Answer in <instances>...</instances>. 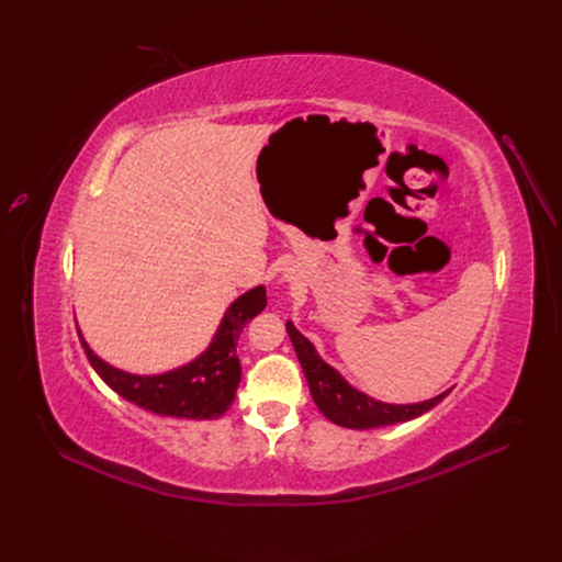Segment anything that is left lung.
<instances>
[{"instance_id":"obj_1","label":"left lung","mask_w":562,"mask_h":562,"mask_svg":"<svg viewBox=\"0 0 562 562\" xmlns=\"http://www.w3.org/2000/svg\"><path fill=\"white\" fill-rule=\"evenodd\" d=\"M285 329L302 363L304 378L308 382L317 409L340 427H350V430H372V427L405 423L425 412H430L450 393L448 389L430 400H423V403H412V405L382 403V400L370 397L368 393L355 389L350 382H347L334 366H329L323 357L317 355L315 345L302 331H297V327L292 325L290 319L285 323Z\"/></svg>"}]
</instances>
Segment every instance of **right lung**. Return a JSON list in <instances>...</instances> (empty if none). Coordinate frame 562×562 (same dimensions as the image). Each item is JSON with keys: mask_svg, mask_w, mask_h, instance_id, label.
<instances>
[{"mask_svg": "<svg viewBox=\"0 0 562 562\" xmlns=\"http://www.w3.org/2000/svg\"><path fill=\"white\" fill-rule=\"evenodd\" d=\"M267 306L265 285H256L239 295L224 313L222 323L205 350L190 363L157 375H135L100 359L77 327L85 345L89 363L127 403L137 405L157 416L212 420L220 418L235 400V391L243 380V366L237 357V340L245 325Z\"/></svg>", "mask_w": 562, "mask_h": 562, "instance_id": "right-lung-1", "label": "right lung"}]
</instances>
